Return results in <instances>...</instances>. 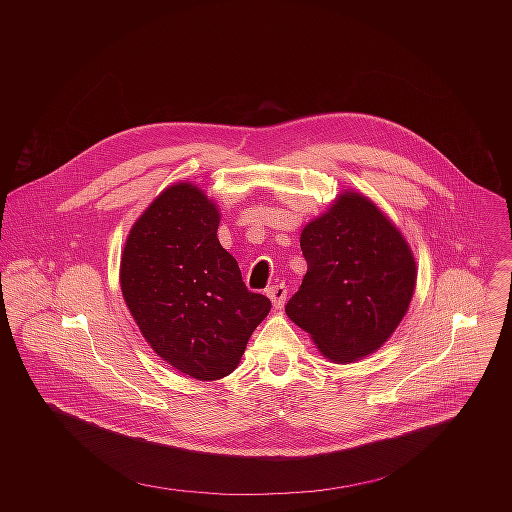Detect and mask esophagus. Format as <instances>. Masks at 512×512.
Returning <instances> with one entry per match:
<instances>
[{"instance_id":"1","label":"esophagus","mask_w":512,"mask_h":512,"mask_svg":"<svg viewBox=\"0 0 512 512\" xmlns=\"http://www.w3.org/2000/svg\"><path fill=\"white\" fill-rule=\"evenodd\" d=\"M268 297L272 299V305L276 307V309H282L284 307V303H286V297H288V288H286V284H278V286H272V288H268Z\"/></svg>"}]
</instances>
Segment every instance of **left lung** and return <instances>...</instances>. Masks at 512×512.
Listing matches in <instances>:
<instances>
[{
	"label": "left lung",
	"instance_id": "8db88e82",
	"mask_svg": "<svg viewBox=\"0 0 512 512\" xmlns=\"http://www.w3.org/2000/svg\"><path fill=\"white\" fill-rule=\"evenodd\" d=\"M299 244L307 272L288 317L333 363L378 351L404 319L418 278L398 226L363 193L345 189L305 224Z\"/></svg>",
	"mask_w": 512,
	"mask_h": 512
}]
</instances>
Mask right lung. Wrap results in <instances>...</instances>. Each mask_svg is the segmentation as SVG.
Masks as SVG:
<instances>
[{"mask_svg": "<svg viewBox=\"0 0 512 512\" xmlns=\"http://www.w3.org/2000/svg\"><path fill=\"white\" fill-rule=\"evenodd\" d=\"M215 199L185 181L163 189L134 222L120 262V288L149 347L197 380L228 376L270 299L248 292L217 238Z\"/></svg>", "mask_w": 512, "mask_h": 512, "instance_id": "add662e5", "label": "right lung"}]
</instances>
